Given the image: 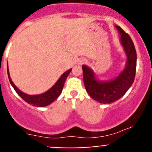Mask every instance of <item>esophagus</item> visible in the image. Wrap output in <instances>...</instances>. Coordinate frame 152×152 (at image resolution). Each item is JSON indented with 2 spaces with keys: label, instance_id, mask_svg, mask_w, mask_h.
I'll return each instance as SVG.
<instances>
[{
  "label": "esophagus",
  "instance_id": "1",
  "mask_svg": "<svg viewBox=\"0 0 152 152\" xmlns=\"http://www.w3.org/2000/svg\"><path fill=\"white\" fill-rule=\"evenodd\" d=\"M85 60H83V61H82V64H83V63H85Z\"/></svg>",
  "mask_w": 152,
  "mask_h": 152
}]
</instances>
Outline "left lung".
<instances>
[{"label":"left lung","mask_w":152,"mask_h":152,"mask_svg":"<svg viewBox=\"0 0 152 152\" xmlns=\"http://www.w3.org/2000/svg\"><path fill=\"white\" fill-rule=\"evenodd\" d=\"M121 34V42L127 56L126 68L115 79L109 82H99L95 78L94 73L82 65L85 87L90 97L102 104H110L120 99L133 84L135 77L137 53L134 43L129 35L116 26Z\"/></svg>","instance_id":"8db88e82"}]
</instances>
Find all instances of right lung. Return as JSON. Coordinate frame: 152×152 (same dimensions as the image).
Wrapping results in <instances>:
<instances>
[{"label":"right lung","instance_id":"right-lung-1","mask_svg":"<svg viewBox=\"0 0 152 152\" xmlns=\"http://www.w3.org/2000/svg\"><path fill=\"white\" fill-rule=\"evenodd\" d=\"M71 70L72 68L67 70L66 72H65V73L61 76V77L59 78V80L56 82V83L55 84L50 90H48L45 93H42V94L36 95V96H31V95L26 94V93L21 92L16 86L14 85L13 82H12L10 76V73H9L8 67H7V73H8V77L9 79H10L11 85L13 87V88L15 89V91L17 92V93H18V94L26 102H27L29 104L36 106V107H45V106L47 105H49L50 104H51L52 102H54V101L59 97V95H60V93H62V89H63L64 84H65V80H66L67 76H68L69 73H70Z\"/></svg>","mask_w":152,"mask_h":152}]
</instances>
